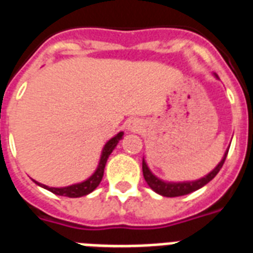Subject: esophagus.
Segmentation results:
<instances>
[{"label":"esophagus","mask_w":253,"mask_h":253,"mask_svg":"<svg viewBox=\"0 0 253 253\" xmlns=\"http://www.w3.org/2000/svg\"><path fill=\"white\" fill-rule=\"evenodd\" d=\"M128 128H130V130H136V128H138V126H136V123H131L130 126H128Z\"/></svg>","instance_id":"obj_1"}]
</instances>
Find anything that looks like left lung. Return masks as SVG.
Here are the masks:
<instances>
[{"label":"left lung","mask_w":253,"mask_h":253,"mask_svg":"<svg viewBox=\"0 0 253 253\" xmlns=\"http://www.w3.org/2000/svg\"><path fill=\"white\" fill-rule=\"evenodd\" d=\"M227 154H228V150L224 154V157L221 159V162L215 167V169H212L211 172L208 173L207 176L196 180V182H187V183H166L161 179H158L157 176H154L151 173V171L148 169L146 162H142V169H143V176L144 180L147 182V184L150 186L151 190H154L157 194L162 196H167V198H176V196H183L187 195V194H191L194 191L199 190L203 186H206L208 182H211L212 179L215 178L217 175V172L220 171V169L223 167L225 162V158H227Z\"/></svg>","instance_id":"left-lung-1"}]
</instances>
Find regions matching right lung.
<instances>
[{"mask_svg": "<svg viewBox=\"0 0 253 253\" xmlns=\"http://www.w3.org/2000/svg\"><path fill=\"white\" fill-rule=\"evenodd\" d=\"M123 132H119L117 136H114L113 139H110L106 146L103 147V151H102V157L101 162H99V166L91 176L84 180V182L80 183V184H73V186L69 187H63V188H54V187H47L45 184H41V183H37L38 186L43 187L46 190H49L50 192H53L55 195H61V196H67V198H81V196H84L92 192L95 190L96 187L99 186L102 178H103V172H105V166L106 162L109 159L110 154L113 152V150L115 148V146L118 144V142L122 139Z\"/></svg>", "mask_w": 253, "mask_h": 253, "instance_id": "add662e5", "label": "right lung"}]
</instances>
